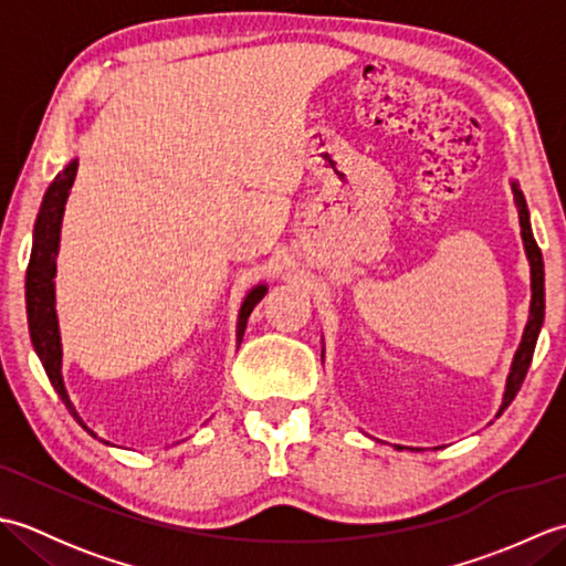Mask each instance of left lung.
<instances>
[{
    "mask_svg": "<svg viewBox=\"0 0 566 566\" xmlns=\"http://www.w3.org/2000/svg\"><path fill=\"white\" fill-rule=\"evenodd\" d=\"M511 189H513L515 207H518L523 248H525L527 262H531V316H527L518 350H515V355H513L511 371H509V379H506V389H503V401H501V408H499L496 416L506 411L511 401L515 399V394H518L521 384L527 375V367H531V363H533L537 335H539V328H543V321H545V264H543V252H539L535 238H533L531 211H527L525 197H523V191H521V187H518V182H515V179H511ZM396 450H403V448H401V444H396Z\"/></svg>",
    "mask_w": 566,
    "mask_h": 566,
    "instance_id": "8db88e82",
    "label": "left lung"
}]
</instances>
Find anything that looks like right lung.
<instances>
[{
    "label": "right lung",
    "mask_w": 566,
    "mask_h": 566,
    "mask_svg": "<svg viewBox=\"0 0 566 566\" xmlns=\"http://www.w3.org/2000/svg\"><path fill=\"white\" fill-rule=\"evenodd\" d=\"M77 175V158L65 165L63 172L51 182L45 189V197L41 203L39 219L33 226V248H31V260L27 270V314H29V331H31V343L33 350L43 363V369L48 379H51L53 389L57 391L60 399L67 406V411L75 416L77 423L90 432L92 438H97L94 432L84 426L80 418L77 408L72 406L65 381H63V343H60V328H57V314H55V258L60 250V226H63V213L65 203L70 197L72 182H75ZM268 294V284L252 286L248 296L240 304L238 314V326H235V343L240 345L243 340V333L248 326V316L252 314L262 296ZM106 442V440H102ZM112 444V442H106Z\"/></svg>",
    "instance_id": "right-lung-1"
}]
</instances>
